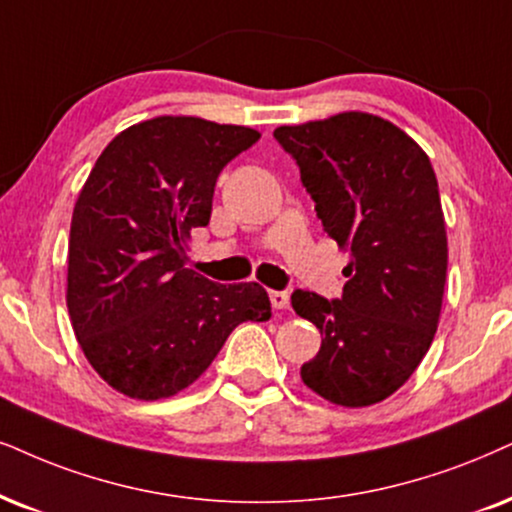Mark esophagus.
Wrapping results in <instances>:
<instances>
[{
  "label": "esophagus",
  "instance_id": "34e87169",
  "mask_svg": "<svg viewBox=\"0 0 512 512\" xmlns=\"http://www.w3.org/2000/svg\"><path fill=\"white\" fill-rule=\"evenodd\" d=\"M269 300H271V307H274V309H288L290 295H288V290H271Z\"/></svg>",
  "mask_w": 512,
  "mask_h": 512
}]
</instances>
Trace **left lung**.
I'll return each mask as SVG.
<instances>
[{"label": "left lung", "instance_id": "1", "mask_svg": "<svg viewBox=\"0 0 512 512\" xmlns=\"http://www.w3.org/2000/svg\"><path fill=\"white\" fill-rule=\"evenodd\" d=\"M274 137L352 260L340 300L290 297L321 333L302 383L347 409L378 404L416 371L442 314L449 248L435 170L409 134L371 113L283 125Z\"/></svg>", "mask_w": 512, "mask_h": 512}]
</instances>
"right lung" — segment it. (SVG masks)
<instances>
[{"label": "right lung", "mask_w": 512, "mask_h": 512, "mask_svg": "<svg viewBox=\"0 0 512 512\" xmlns=\"http://www.w3.org/2000/svg\"><path fill=\"white\" fill-rule=\"evenodd\" d=\"M257 139L243 125L160 115L120 132L89 172L70 222L66 302L84 357L113 390L172 397L238 323L271 319L260 283L222 286L186 267L219 172Z\"/></svg>", "instance_id": "obj_1"}]
</instances>
